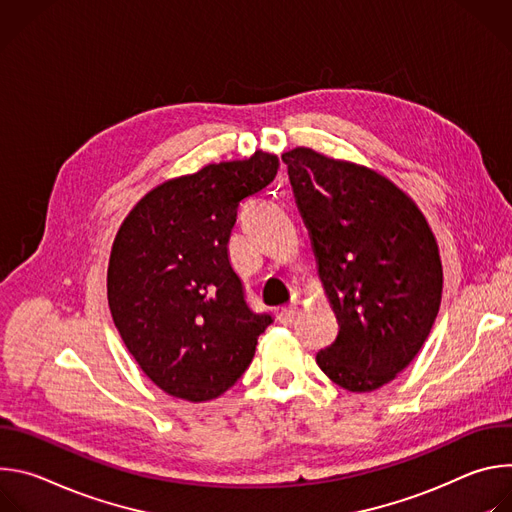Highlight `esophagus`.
Here are the masks:
<instances>
[{
    "instance_id": "1",
    "label": "esophagus",
    "mask_w": 512,
    "mask_h": 512,
    "mask_svg": "<svg viewBox=\"0 0 512 512\" xmlns=\"http://www.w3.org/2000/svg\"><path fill=\"white\" fill-rule=\"evenodd\" d=\"M296 314H298V306H296V304H291V306H283V308H277V310H275L277 322H279V324H283V326H289L291 322H294Z\"/></svg>"
}]
</instances>
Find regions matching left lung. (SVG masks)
<instances>
[{
	"label": "left lung",
	"instance_id": "left-lung-1",
	"mask_svg": "<svg viewBox=\"0 0 512 512\" xmlns=\"http://www.w3.org/2000/svg\"><path fill=\"white\" fill-rule=\"evenodd\" d=\"M281 160L338 320L336 340L316 354L318 367L346 391H375L415 358L440 312L435 237L385 176L308 148Z\"/></svg>",
	"mask_w": 512,
	"mask_h": 512
}]
</instances>
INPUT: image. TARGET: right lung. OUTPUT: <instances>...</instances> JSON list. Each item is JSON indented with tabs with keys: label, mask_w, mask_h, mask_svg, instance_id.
I'll use <instances>...</instances> for the list:
<instances>
[{
	"label": "right lung",
	"mask_w": 512,
	"mask_h": 512,
	"mask_svg": "<svg viewBox=\"0 0 512 512\" xmlns=\"http://www.w3.org/2000/svg\"><path fill=\"white\" fill-rule=\"evenodd\" d=\"M279 160L204 166L145 194L123 221L109 259L113 322L139 369L192 403L231 389L273 324L253 312L229 259L239 204L269 186Z\"/></svg>",
	"instance_id": "1"
}]
</instances>
